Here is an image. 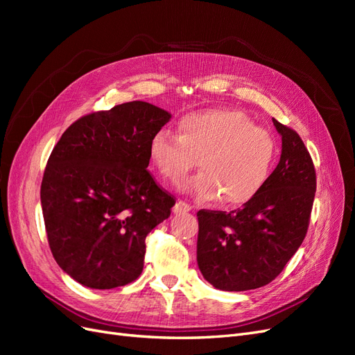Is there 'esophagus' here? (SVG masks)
I'll return each instance as SVG.
<instances>
[{
  "label": "esophagus",
  "instance_id": "34e87169",
  "mask_svg": "<svg viewBox=\"0 0 355 355\" xmlns=\"http://www.w3.org/2000/svg\"><path fill=\"white\" fill-rule=\"evenodd\" d=\"M189 210H191V206L184 201H178L173 207L175 214H184V213H188Z\"/></svg>",
  "mask_w": 355,
  "mask_h": 355
}]
</instances>
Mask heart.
<instances>
[{
  "label": "heart",
  "mask_w": 355,
  "mask_h": 355,
  "mask_svg": "<svg viewBox=\"0 0 355 355\" xmlns=\"http://www.w3.org/2000/svg\"><path fill=\"white\" fill-rule=\"evenodd\" d=\"M149 155L171 182L184 179L198 163L201 173L180 188L200 200L219 198L222 206L237 207L265 187L278 145L270 132L256 127L243 111L213 108L182 118L179 136L166 128L154 133Z\"/></svg>",
  "instance_id": "1"
}]
</instances>
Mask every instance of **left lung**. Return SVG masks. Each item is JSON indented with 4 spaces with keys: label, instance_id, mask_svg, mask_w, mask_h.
<instances>
[{
    "label": "left lung",
    "instance_id": "1",
    "mask_svg": "<svg viewBox=\"0 0 355 355\" xmlns=\"http://www.w3.org/2000/svg\"><path fill=\"white\" fill-rule=\"evenodd\" d=\"M282 157L262 191L239 210H200L197 263L225 292L271 283L302 244L315 197V168L299 135L272 118Z\"/></svg>",
    "mask_w": 355,
    "mask_h": 355
}]
</instances>
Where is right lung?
Returning <instances> with one entry per match:
<instances>
[{"label":"right lung","mask_w":355,"mask_h":355,"mask_svg":"<svg viewBox=\"0 0 355 355\" xmlns=\"http://www.w3.org/2000/svg\"><path fill=\"white\" fill-rule=\"evenodd\" d=\"M171 114L142 101L93 112L53 148L41 184L47 239L58 265L90 288L135 282L145 239L175 198L146 170L149 142Z\"/></svg>","instance_id":"1"}]
</instances>
